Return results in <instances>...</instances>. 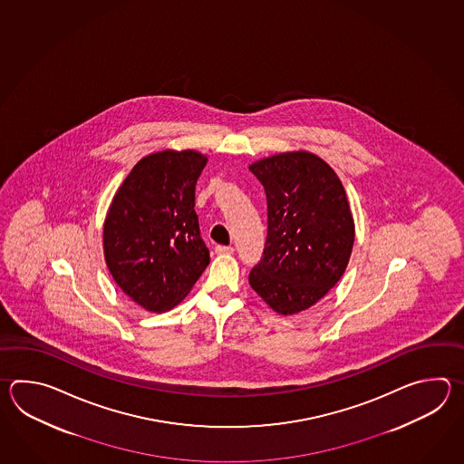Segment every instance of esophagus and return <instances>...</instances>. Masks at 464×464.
<instances>
[{
    "instance_id": "1",
    "label": "esophagus",
    "mask_w": 464,
    "mask_h": 464,
    "mask_svg": "<svg viewBox=\"0 0 464 464\" xmlns=\"http://www.w3.org/2000/svg\"><path fill=\"white\" fill-rule=\"evenodd\" d=\"M216 252H218V254H232V252H234V246H216Z\"/></svg>"
}]
</instances>
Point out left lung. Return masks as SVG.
<instances>
[{"label":"left lung","mask_w":464,"mask_h":464,"mask_svg":"<svg viewBox=\"0 0 464 464\" xmlns=\"http://www.w3.org/2000/svg\"><path fill=\"white\" fill-rule=\"evenodd\" d=\"M248 169L266 196V246L248 284L276 314L294 315L324 298L348 266L355 224L345 188L325 160L305 150Z\"/></svg>","instance_id":"obj_1"}]
</instances>
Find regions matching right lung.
I'll return each mask as SVG.
<instances>
[{
    "label": "right lung",
    "instance_id": "add662e5",
    "mask_svg": "<svg viewBox=\"0 0 464 464\" xmlns=\"http://www.w3.org/2000/svg\"><path fill=\"white\" fill-rule=\"evenodd\" d=\"M208 158L162 150L124 179L104 222V256L121 290L149 312L178 305L210 262L200 237L196 184Z\"/></svg>",
    "mask_w": 464,
    "mask_h": 464
}]
</instances>
